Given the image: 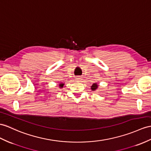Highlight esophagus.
Instances as JSON below:
<instances>
[{
    "label": "esophagus",
    "mask_w": 151,
    "mask_h": 151,
    "mask_svg": "<svg viewBox=\"0 0 151 151\" xmlns=\"http://www.w3.org/2000/svg\"><path fill=\"white\" fill-rule=\"evenodd\" d=\"M76 81H80V80H81V78L80 76H78V77H76Z\"/></svg>",
    "instance_id": "34e87169"
}]
</instances>
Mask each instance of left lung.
I'll use <instances>...</instances> for the list:
<instances>
[{"mask_svg": "<svg viewBox=\"0 0 151 151\" xmlns=\"http://www.w3.org/2000/svg\"><path fill=\"white\" fill-rule=\"evenodd\" d=\"M97 88H98L97 84V83H93L92 84V86H91V90H92V91H95V90L97 89Z\"/></svg>", "mask_w": 151, "mask_h": 151, "instance_id": "obj_1", "label": "left lung"}]
</instances>
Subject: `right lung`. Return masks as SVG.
<instances>
[{"instance_id": "obj_1", "label": "right lung", "mask_w": 151, "mask_h": 151, "mask_svg": "<svg viewBox=\"0 0 151 151\" xmlns=\"http://www.w3.org/2000/svg\"><path fill=\"white\" fill-rule=\"evenodd\" d=\"M64 86V83H60V84H59V86H60V88H63Z\"/></svg>"}]
</instances>
